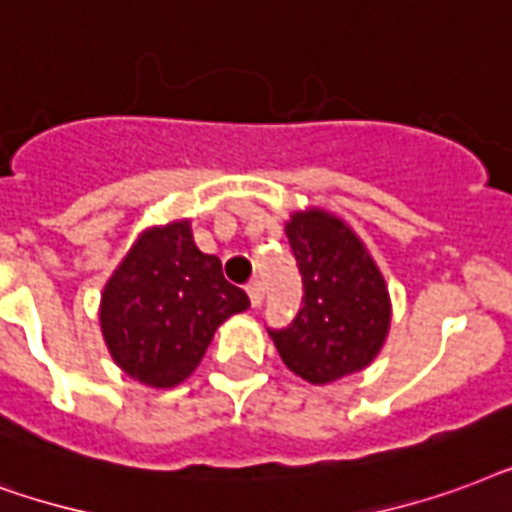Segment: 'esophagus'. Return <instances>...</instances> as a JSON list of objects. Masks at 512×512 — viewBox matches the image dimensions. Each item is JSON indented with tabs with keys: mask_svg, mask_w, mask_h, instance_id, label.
I'll use <instances>...</instances> for the list:
<instances>
[{
	"mask_svg": "<svg viewBox=\"0 0 512 512\" xmlns=\"http://www.w3.org/2000/svg\"><path fill=\"white\" fill-rule=\"evenodd\" d=\"M248 299H251V307H259L261 301H264V285L259 283V280H253V283H248Z\"/></svg>",
	"mask_w": 512,
	"mask_h": 512,
	"instance_id": "1",
	"label": "esophagus"
}]
</instances>
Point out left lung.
Here are the masks:
<instances>
[{
	"label": "left lung",
	"instance_id": "obj_1",
	"mask_svg": "<svg viewBox=\"0 0 512 512\" xmlns=\"http://www.w3.org/2000/svg\"><path fill=\"white\" fill-rule=\"evenodd\" d=\"M285 237L304 299L288 328L269 331L280 358L310 384H331L374 363L390 334L392 304L382 269L355 229L323 208L293 211Z\"/></svg>",
	"mask_w": 512,
	"mask_h": 512
}]
</instances>
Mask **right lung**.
Returning <instances> with one entry per match:
<instances>
[{"label":"right lung","instance_id":"right-lung-1","mask_svg":"<svg viewBox=\"0 0 512 512\" xmlns=\"http://www.w3.org/2000/svg\"><path fill=\"white\" fill-rule=\"evenodd\" d=\"M251 307L227 283L219 256L194 245L192 221L149 227L130 245L101 293V334L117 366L157 390L192 376L216 328Z\"/></svg>","mask_w":512,"mask_h":512}]
</instances>
